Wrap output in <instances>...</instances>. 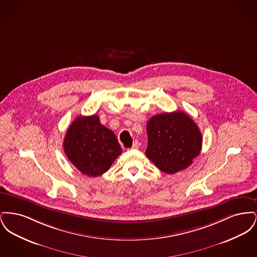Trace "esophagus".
<instances>
[{"instance_id": "1", "label": "esophagus", "mask_w": 257, "mask_h": 257, "mask_svg": "<svg viewBox=\"0 0 257 257\" xmlns=\"http://www.w3.org/2000/svg\"><path fill=\"white\" fill-rule=\"evenodd\" d=\"M140 146H141V144L138 142V141H135L134 144H133V147H132V148H139L140 147Z\"/></svg>"}]
</instances>
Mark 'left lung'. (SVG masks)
<instances>
[{
	"mask_svg": "<svg viewBox=\"0 0 257 257\" xmlns=\"http://www.w3.org/2000/svg\"><path fill=\"white\" fill-rule=\"evenodd\" d=\"M147 131L146 155L159 170L168 174L187 169L200 153V130L183 111L152 116L147 123Z\"/></svg>",
	"mask_w": 257,
	"mask_h": 257,
	"instance_id": "left-lung-1",
	"label": "left lung"
}]
</instances>
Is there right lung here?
<instances>
[{
  "mask_svg": "<svg viewBox=\"0 0 257 257\" xmlns=\"http://www.w3.org/2000/svg\"><path fill=\"white\" fill-rule=\"evenodd\" d=\"M68 160L83 174L96 177L109 171L122 152L114 133L96 114L80 115L69 126L63 141Z\"/></svg>",
  "mask_w": 257,
  "mask_h": 257,
  "instance_id": "obj_1",
  "label": "right lung"
}]
</instances>
